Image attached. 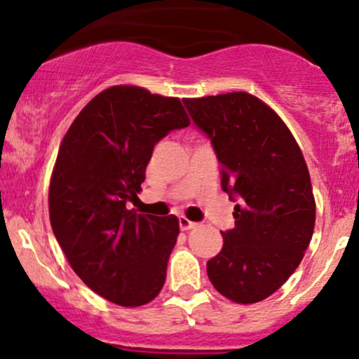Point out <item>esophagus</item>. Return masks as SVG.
<instances>
[{
    "label": "esophagus",
    "mask_w": 359,
    "mask_h": 359,
    "mask_svg": "<svg viewBox=\"0 0 359 359\" xmlns=\"http://www.w3.org/2000/svg\"><path fill=\"white\" fill-rule=\"evenodd\" d=\"M179 226H180V229H182V231H189V229L196 228L197 222L187 219V217H185V216H180L179 217Z\"/></svg>",
    "instance_id": "1"
}]
</instances>
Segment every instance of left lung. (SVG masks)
<instances>
[{
	"label": "left lung",
	"mask_w": 359,
	"mask_h": 359,
	"mask_svg": "<svg viewBox=\"0 0 359 359\" xmlns=\"http://www.w3.org/2000/svg\"><path fill=\"white\" fill-rule=\"evenodd\" d=\"M211 140L221 187L234 205V228L208 262L226 299L255 304L277 292L302 262L316 224V201L302 151L270 106L248 93L184 100Z\"/></svg>",
	"instance_id": "1"
}]
</instances>
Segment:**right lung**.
Wrapping results in <instances>:
<instances>
[{"mask_svg":"<svg viewBox=\"0 0 359 359\" xmlns=\"http://www.w3.org/2000/svg\"><path fill=\"white\" fill-rule=\"evenodd\" d=\"M177 97L113 86L90 100L62 140L48 189L50 224L72 270L123 307L154 300L179 236L175 216L128 211L154 147L189 126Z\"/></svg>","mask_w":359,"mask_h":359,"instance_id":"add662e5","label":"right lung"}]
</instances>
